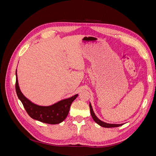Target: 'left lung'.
I'll return each instance as SVG.
<instances>
[{
	"label": "left lung",
	"mask_w": 156,
	"mask_h": 156,
	"mask_svg": "<svg viewBox=\"0 0 156 156\" xmlns=\"http://www.w3.org/2000/svg\"><path fill=\"white\" fill-rule=\"evenodd\" d=\"M89 106H90V114H91V116L92 117L93 120L95 121L96 123L100 125V126L101 127H107V128H108V127H119L122 125H123V124H108V123H106V122H103L101 120H100V119H98V118L96 116L95 113L94 112V111H93V108L92 107V105L90 104V103L89 104Z\"/></svg>",
	"instance_id": "8db88e82"
}]
</instances>
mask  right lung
Masks as SVG:
<instances>
[{
    "label": "right lung",
    "mask_w": 156,
    "mask_h": 156,
    "mask_svg": "<svg viewBox=\"0 0 156 156\" xmlns=\"http://www.w3.org/2000/svg\"><path fill=\"white\" fill-rule=\"evenodd\" d=\"M16 75V90L17 97L23 103L28 115L32 119L49 124H60L65 120L68 115L71 104L78 96V94H75L72 97L60 100L49 106L36 105L27 99L21 92L19 87L17 69Z\"/></svg>",
    "instance_id": "obj_1"
}]
</instances>
